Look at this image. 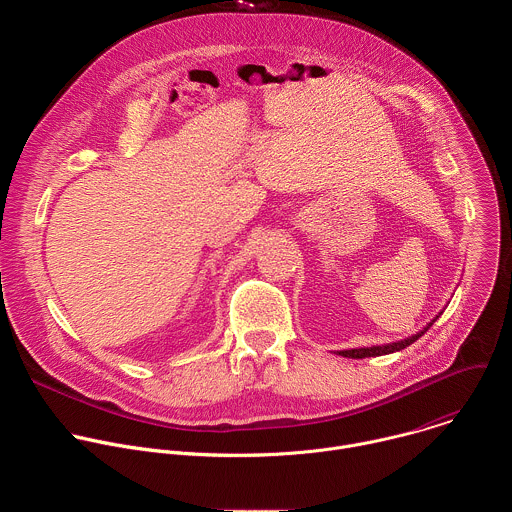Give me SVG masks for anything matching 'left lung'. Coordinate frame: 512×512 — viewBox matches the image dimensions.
I'll use <instances>...</instances> for the list:
<instances>
[{
  "label": "left lung",
  "mask_w": 512,
  "mask_h": 512,
  "mask_svg": "<svg viewBox=\"0 0 512 512\" xmlns=\"http://www.w3.org/2000/svg\"><path fill=\"white\" fill-rule=\"evenodd\" d=\"M444 312L437 314L431 322H427L419 332L407 336V338H401V340H395V342H387V344H377V346H362V348H350V350H338L340 356H346V358H369V356H383V354H391V352H397V350H403L407 348L409 344H413L417 338H421L429 328L431 324L440 318Z\"/></svg>",
  "instance_id": "1"
}]
</instances>
